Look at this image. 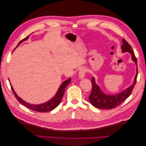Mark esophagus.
<instances>
[{"label":"esophagus","instance_id":"1","mask_svg":"<svg viewBox=\"0 0 146 146\" xmlns=\"http://www.w3.org/2000/svg\"><path fill=\"white\" fill-rule=\"evenodd\" d=\"M85 73H86V69L85 68H82L78 72V77L80 79L83 78L85 77Z\"/></svg>","mask_w":146,"mask_h":146}]
</instances>
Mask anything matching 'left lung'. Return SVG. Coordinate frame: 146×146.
Instances as JSON below:
<instances>
[{
    "instance_id": "left-lung-1",
    "label": "left lung",
    "mask_w": 146,
    "mask_h": 146,
    "mask_svg": "<svg viewBox=\"0 0 146 146\" xmlns=\"http://www.w3.org/2000/svg\"><path fill=\"white\" fill-rule=\"evenodd\" d=\"M122 52H129L131 54V60L133 61L136 65V74L134 78L133 82L131 85L123 90L121 92L116 94H108L104 92L100 89V86L96 84L94 77H92V91L89 96L90 103L94 107L99 109L110 110L116 108L119 105L122 103L131 94L136 82L138 76V68H137V59L135 56L134 52L131 47L124 39H122V45L121 47Z\"/></svg>"
}]
</instances>
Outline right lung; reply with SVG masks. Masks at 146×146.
<instances>
[{
	"instance_id": "add662e5",
	"label": "right lung",
	"mask_w": 146,
	"mask_h": 146,
	"mask_svg": "<svg viewBox=\"0 0 146 146\" xmlns=\"http://www.w3.org/2000/svg\"><path fill=\"white\" fill-rule=\"evenodd\" d=\"M29 36H30V35H29ZM29 36L25 38L24 39H23V40L19 42L18 44H17V47L19 46L23 42H24L26 40H27V39L29 38ZM70 81H71V80H70V78H69L67 79L66 80H65L64 82H63L61 84V85L60 86L58 91H57V92H56V93L51 99H50L49 100H48L47 102H44V103L41 104H38V105L30 104L29 103H27V102L24 101L23 99H21V98H19V97L17 96V94L16 93V92L15 91L14 89H13V88L11 86V84H10V85H11V90L13 92V93H14V94L16 97V98L21 104H23V105L25 106V107H26L30 109V110H33V111H38V112H42V113L44 112L45 113V112L52 111V110L55 109L57 107V106H58L60 104V102L61 101V100H62L66 88L70 83Z\"/></svg>"
}]
</instances>
